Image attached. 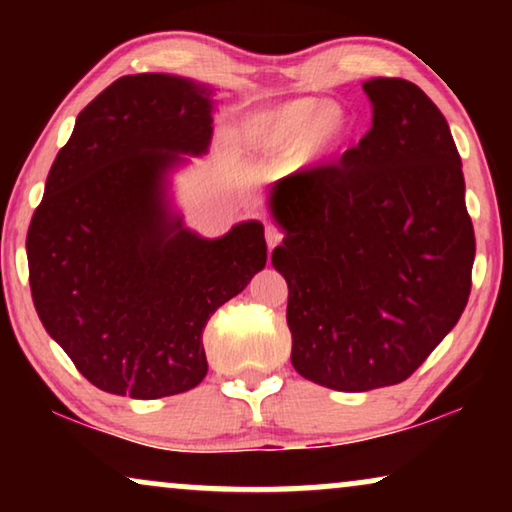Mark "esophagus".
<instances>
[{
	"mask_svg": "<svg viewBox=\"0 0 512 512\" xmlns=\"http://www.w3.org/2000/svg\"><path fill=\"white\" fill-rule=\"evenodd\" d=\"M282 230L277 226H265V242H268V249H275L279 242H282Z\"/></svg>",
	"mask_w": 512,
	"mask_h": 512,
	"instance_id": "obj_1",
	"label": "esophagus"
}]
</instances>
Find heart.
Here are the masks:
<instances>
[{
	"label": "heart",
	"mask_w": 512,
	"mask_h": 512,
	"mask_svg": "<svg viewBox=\"0 0 512 512\" xmlns=\"http://www.w3.org/2000/svg\"><path fill=\"white\" fill-rule=\"evenodd\" d=\"M354 137V114L338 100L296 97L244 118L240 146L249 160L310 170L342 156Z\"/></svg>",
	"instance_id": "1"
}]
</instances>
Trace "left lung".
<instances>
[{
  "label": "left lung",
  "mask_w": 512,
  "mask_h": 512,
  "mask_svg": "<svg viewBox=\"0 0 512 512\" xmlns=\"http://www.w3.org/2000/svg\"><path fill=\"white\" fill-rule=\"evenodd\" d=\"M373 125L338 165L272 184L291 363L335 391L391 387L452 331L475 235L450 125L405 79L363 81Z\"/></svg>",
  "instance_id": "left-lung-1"
}]
</instances>
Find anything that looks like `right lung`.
Wrapping results in <instances>:
<instances>
[{"label":"right lung","instance_id":"add662e5","mask_svg":"<svg viewBox=\"0 0 512 512\" xmlns=\"http://www.w3.org/2000/svg\"><path fill=\"white\" fill-rule=\"evenodd\" d=\"M216 88L135 74L76 118L27 230L46 333L97 389L139 401L207 375L202 331L265 268L263 223L202 237L174 207L172 174L212 144Z\"/></svg>","mask_w":512,"mask_h":512}]
</instances>
